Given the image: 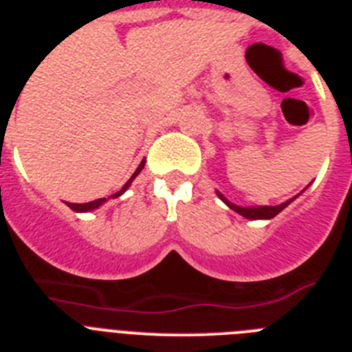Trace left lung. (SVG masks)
I'll return each mask as SVG.
<instances>
[{
    "mask_svg": "<svg viewBox=\"0 0 352 352\" xmlns=\"http://www.w3.org/2000/svg\"><path fill=\"white\" fill-rule=\"evenodd\" d=\"M217 195H219V197L222 199L223 203H226L227 206L231 208V210H234L236 213H239V214H241V217H245V219H250V220H270V219H273V217H276V214L280 213V211L284 210V208H287L289 204H291L292 201H294V199H296L300 194H298L296 197H292V199H289V201H285V203L278 204V206H248V208L238 206V204H232L231 201H227V199L223 197V195L220 194L219 190H217Z\"/></svg>",
    "mask_w": 352,
    "mask_h": 352,
    "instance_id": "left-lung-1",
    "label": "left lung"
}]
</instances>
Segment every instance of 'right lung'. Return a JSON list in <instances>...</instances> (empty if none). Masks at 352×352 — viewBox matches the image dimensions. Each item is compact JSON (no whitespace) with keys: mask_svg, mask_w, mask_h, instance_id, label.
<instances>
[{"mask_svg":"<svg viewBox=\"0 0 352 352\" xmlns=\"http://www.w3.org/2000/svg\"><path fill=\"white\" fill-rule=\"evenodd\" d=\"M144 164H146V160H142L141 164H139V167H138V169H135V173L132 174V178H130L129 182L125 183V186H123V188H121L120 192H116V194H114V195H111V197H113V199H116V197H120L121 194H125V190H126V188H129L130 185H132V182H133V179H135V176H138V174L141 173V170H142V167H144ZM105 201H107V199L104 197V199H96V201H91V203H84V204H74V203H67V206H68V208H72V210H74V211H79V213H82V211H91V210H96V208H98V206H102V204H104Z\"/></svg>","mask_w":352,"mask_h":352,"instance_id":"obj_1","label":"right lung"}]
</instances>
